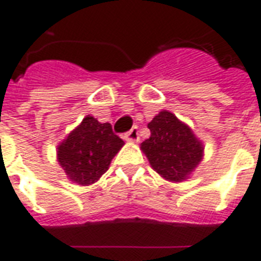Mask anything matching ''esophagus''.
<instances>
[{
  "label": "esophagus",
  "instance_id": "1",
  "mask_svg": "<svg viewBox=\"0 0 261 261\" xmlns=\"http://www.w3.org/2000/svg\"><path fill=\"white\" fill-rule=\"evenodd\" d=\"M125 140H128V142H138L139 140V128L138 126H133L129 132L125 133Z\"/></svg>",
  "mask_w": 261,
  "mask_h": 261
}]
</instances>
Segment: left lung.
Returning a JSON list of instances; mask_svg holds the SVG:
<instances>
[{
  "mask_svg": "<svg viewBox=\"0 0 261 261\" xmlns=\"http://www.w3.org/2000/svg\"><path fill=\"white\" fill-rule=\"evenodd\" d=\"M151 136L142 143L152 169L172 181H181L202 160L203 147L193 130L169 111H161L148 123Z\"/></svg>",
  "mask_w": 261,
  "mask_h": 261,
  "instance_id": "1",
  "label": "left lung"
}]
</instances>
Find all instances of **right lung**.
Returning <instances> with one entry per match:
<instances>
[{"instance_id":"add662e5","label":"right lung","mask_w":261,"mask_h":261,"mask_svg":"<svg viewBox=\"0 0 261 261\" xmlns=\"http://www.w3.org/2000/svg\"><path fill=\"white\" fill-rule=\"evenodd\" d=\"M122 146L123 140L110 123H100L88 115L58 147V160L72 181L88 186L106 173Z\"/></svg>"}]
</instances>
